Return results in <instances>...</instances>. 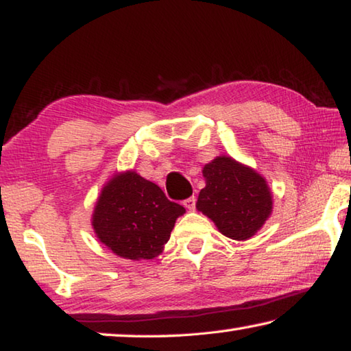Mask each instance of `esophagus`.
I'll return each instance as SVG.
<instances>
[{"label":"esophagus","instance_id":"34e87169","mask_svg":"<svg viewBox=\"0 0 351 351\" xmlns=\"http://www.w3.org/2000/svg\"><path fill=\"white\" fill-rule=\"evenodd\" d=\"M195 204H197V198H195V197H190L187 199H184V206H186V209H189V210H193Z\"/></svg>","mask_w":351,"mask_h":351}]
</instances>
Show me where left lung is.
<instances>
[{"mask_svg":"<svg viewBox=\"0 0 351 351\" xmlns=\"http://www.w3.org/2000/svg\"><path fill=\"white\" fill-rule=\"evenodd\" d=\"M197 209L209 217L219 232L232 240L257 234L272 212V195L265 178L229 156H218L203 169Z\"/></svg>","mask_w":351,"mask_h":351,"instance_id":"1","label":"left lung"}]
</instances>
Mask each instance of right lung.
<instances>
[{
  "instance_id": "add662e5",
  "label": "right lung",
  "mask_w": 351,
  "mask_h": 351,
  "mask_svg": "<svg viewBox=\"0 0 351 351\" xmlns=\"http://www.w3.org/2000/svg\"><path fill=\"white\" fill-rule=\"evenodd\" d=\"M186 209L136 171L114 175L93 213L97 239L119 257L152 260L162 252L176 218Z\"/></svg>"
}]
</instances>
